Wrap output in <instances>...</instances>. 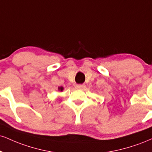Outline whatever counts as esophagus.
<instances>
[{
	"mask_svg": "<svg viewBox=\"0 0 152 152\" xmlns=\"http://www.w3.org/2000/svg\"><path fill=\"white\" fill-rule=\"evenodd\" d=\"M76 87L77 88H83V85H76Z\"/></svg>",
	"mask_w": 152,
	"mask_h": 152,
	"instance_id": "obj_1",
	"label": "esophagus"
}]
</instances>
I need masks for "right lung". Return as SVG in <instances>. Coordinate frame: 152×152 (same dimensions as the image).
Here are the masks:
<instances>
[{"label": "right lung", "mask_w": 152, "mask_h": 152, "mask_svg": "<svg viewBox=\"0 0 152 152\" xmlns=\"http://www.w3.org/2000/svg\"><path fill=\"white\" fill-rule=\"evenodd\" d=\"M63 87H59V88H58V90H60V91H63Z\"/></svg>", "instance_id": "add662e5"}]
</instances>
